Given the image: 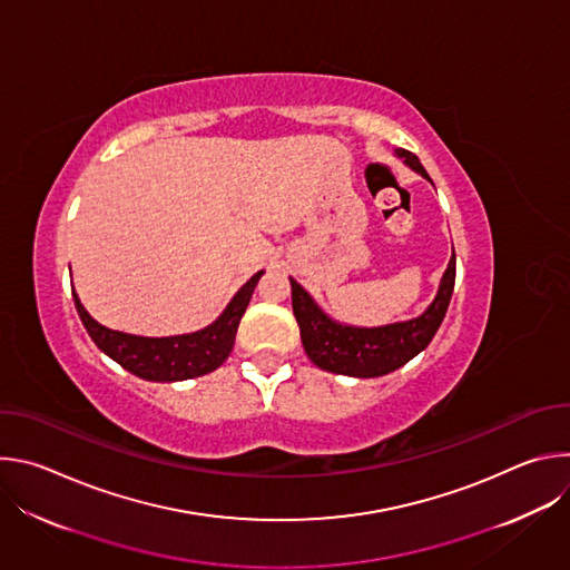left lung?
I'll list each match as a JSON object with an SVG mask.
<instances>
[{
  "mask_svg": "<svg viewBox=\"0 0 570 570\" xmlns=\"http://www.w3.org/2000/svg\"><path fill=\"white\" fill-rule=\"evenodd\" d=\"M396 153L403 157L405 165L413 167L426 180H431L415 153L405 148H399ZM453 286H455V253L442 277L438 297L420 317L409 322L387 324V327L358 330V327H343V324H336L334 320H330L308 297V293L295 279H291L293 313L299 324L302 345L308 358L322 370L358 376V379H372V376H383L387 372H394L396 367L415 358L422 350H426L446 315Z\"/></svg>",
  "mask_w": 570,
  "mask_h": 570,
  "instance_id": "8db88e82",
  "label": "left lung"
}]
</instances>
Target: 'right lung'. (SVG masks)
I'll return each instance as SVG.
<instances>
[{
  "instance_id": "add662e5",
  "label": "right lung",
  "mask_w": 570,
  "mask_h": 570,
  "mask_svg": "<svg viewBox=\"0 0 570 570\" xmlns=\"http://www.w3.org/2000/svg\"><path fill=\"white\" fill-rule=\"evenodd\" d=\"M262 275L264 271L243 284L234 299L227 304L225 313L214 324H209L207 330L171 338H144L112 332L86 311L73 288L71 293L76 311L80 320H83L92 341L121 367L146 381H185L214 372L229 356L238 322L243 313H246L253 291Z\"/></svg>"
}]
</instances>
